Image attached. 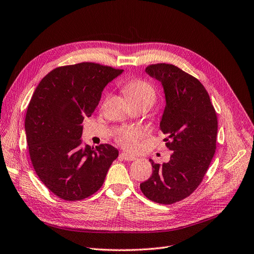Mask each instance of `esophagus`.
<instances>
[{
	"instance_id": "esophagus-1",
	"label": "esophagus",
	"mask_w": 254,
	"mask_h": 254,
	"mask_svg": "<svg viewBox=\"0 0 254 254\" xmlns=\"http://www.w3.org/2000/svg\"><path fill=\"white\" fill-rule=\"evenodd\" d=\"M119 158H121L125 161H128V162H131V161H135L136 160V157L135 156H131V154H128V153H126V152H121L119 154Z\"/></svg>"
}]
</instances>
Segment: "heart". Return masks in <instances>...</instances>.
Here are the masks:
<instances>
[{
    "label": "heart",
    "instance_id": "b5f03b06",
    "mask_svg": "<svg viewBox=\"0 0 254 254\" xmlns=\"http://www.w3.org/2000/svg\"><path fill=\"white\" fill-rule=\"evenodd\" d=\"M123 90L131 106L144 105L150 108L157 100L156 89L144 80H130L125 84ZM143 134L140 128H124L116 135V141L125 149H134Z\"/></svg>",
    "mask_w": 254,
    "mask_h": 254
}]
</instances>
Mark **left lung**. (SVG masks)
I'll return each instance as SVG.
<instances>
[{
  "instance_id": "obj_1",
  "label": "left lung",
  "mask_w": 254,
  "mask_h": 254,
  "mask_svg": "<svg viewBox=\"0 0 254 254\" xmlns=\"http://www.w3.org/2000/svg\"><path fill=\"white\" fill-rule=\"evenodd\" d=\"M145 70L163 85L166 107L160 128L173 152L168 163L150 160L152 174L140 189L151 201L172 204L190 196L204 178L216 151L217 114L204 86L178 66L158 63Z\"/></svg>"
}]
</instances>
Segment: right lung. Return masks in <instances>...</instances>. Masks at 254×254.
Listing matches in <instances>:
<instances>
[{
  "label": "right lung",
  "instance_id": "obj_1",
  "mask_svg": "<svg viewBox=\"0 0 254 254\" xmlns=\"http://www.w3.org/2000/svg\"><path fill=\"white\" fill-rule=\"evenodd\" d=\"M124 69L93 62L60 66L43 78L28 106L25 129L39 180L66 201L100 190L118 157L110 144L83 145V120L94 112L106 85Z\"/></svg>",
  "mask_w": 254,
  "mask_h": 254
}]
</instances>
